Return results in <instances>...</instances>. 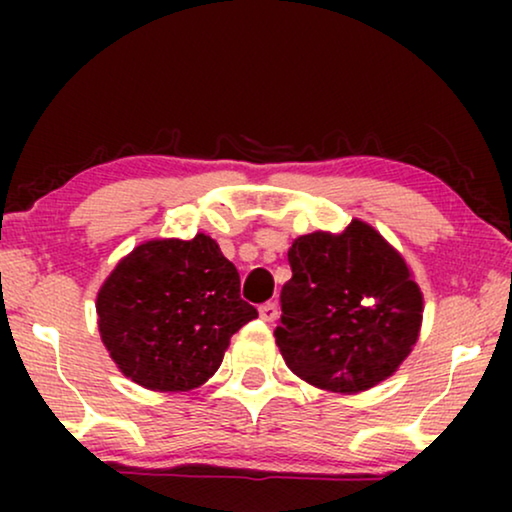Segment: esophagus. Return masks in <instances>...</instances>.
I'll return each mask as SVG.
<instances>
[{"mask_svg":"<svg viewBox=\"0 0 512 512\" xmlns=\"http://www.w3.org/2000/svg\"><path fill=\"white\" fill-rule=\"evenodd\" d=\"M258 314H261L263 321H275L279 317V307L277 303H263L258 307Z\"/></svg>","mask_w":512,"mask_h":512,"instance_id":"34e87169","label":"esophagus"}]
</instances>
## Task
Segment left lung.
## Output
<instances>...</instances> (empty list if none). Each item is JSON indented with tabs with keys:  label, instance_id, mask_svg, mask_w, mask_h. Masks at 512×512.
Returning <instances> with one entry per match:
<instances>
[{
	"label": "left lung",
	"instance_id": "1",
	"mask_svg": "<svg viewBox=\"0 0 512 512\" xmlns=\"http://www.w3.org/2000/svg\"><path fill=\"white\" fill-rule=\"evenodd\" d=\"M275 331L286 366L335 394L387 380L415 347L422 291L403 256L373 226L300 235L289 249Z\"/></svg>",
	"mask_w": 512,
	"mask_h": 512
}]
</instances>
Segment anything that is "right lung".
Masks as SVG:
<instances>
[{
	"label": "right lung",
	"mask_w": 512,
	"mask_h": 512,
	"mask_svg": "<svg viewBox=\"0 0 512 512\" xmlns=\"http://www.w3.org/2000/svg\"><path fill=\"white\" fill-rule=\"evenodd\" d=\"M104 347L125 377L153 391L205 384L233 333L258 317L237 268L212 237L151 240L132 249L97 293Z\"/></svg>",
	"instance_id": "right-lung-1"
}]
</instances>
